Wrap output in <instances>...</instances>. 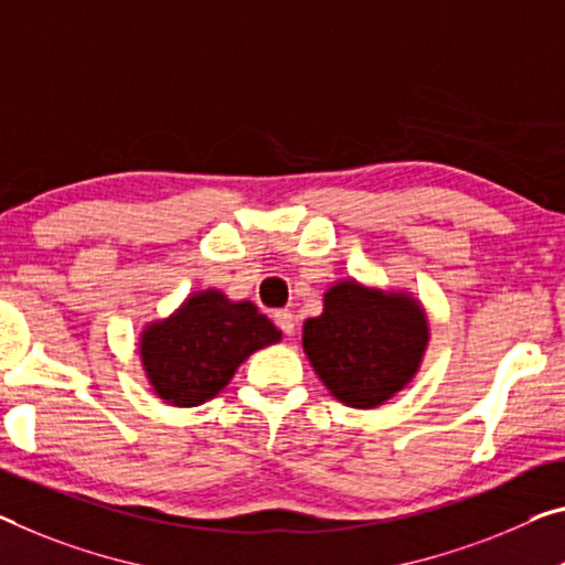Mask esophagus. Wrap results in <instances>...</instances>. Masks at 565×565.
Instances as JSON below:
<instances>
[{"label": "esophagus", "instance_id": "esophagus-1", "mask_svg": "<svg viewBox=\"0 0 565 565\" xmlns=\"http://www.w3.org/2000/svg\"><path fill=\"white\" fill-rule=\"evenodd\" d=\"M273 320H275V326L280 328L285 335H292L295 333V316H292L290 310H275L273 312Z\"/></svg>", "mask_w": 565, "mask_h": 565}]
</instances>
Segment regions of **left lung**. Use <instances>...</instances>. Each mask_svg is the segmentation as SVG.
I'll return each mask as SVG.
<instances>
[{
    "label": "left lung",
    "instance_id": "obj_1",
    "mask_svg": "<svg viewBox=\"0 0 565 565\" xmlns=\"http://www.w3.org/2000/svg\"><path fill=\"white\" fill-rule=\"evenodd\" d=\"M429 345V318L406 290H379L338 280L323 312L302 323V351L338 402L376 409L404 392Z\"/></svg>",
    "mask_w": 565,
    "mask_h": 565
}]
</instances>
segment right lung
I'll return each mask as SVG.
<instances>
[{
	"label": "right lung",
	"mask_w": 565,
	"mask_h": 565,
	"mask_svg": "<svg viewBox=\"0 0 565 565\" xmlns=\"http://www.w3.org/2000/svg\"><path fill=\"white\" fill-rule=\"evenodd\" d=\"M280 338L255 302L230 300L210 288L192 292L169 318L146 326L138 353L161 402L199 406L230 384L247 355Z\"/></svg>",
	"instance_id": "1"
}]
</instances>
